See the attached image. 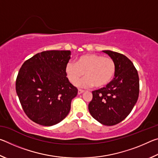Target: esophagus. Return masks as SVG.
Segmentation results:
<instances>
[{
	"label": "esophagus",
	"mask_w": 158,
	"mask_h": 158,
	"mask_svg": "<svg viewBox=\"0 0 158 158\" xmlns=\"http://www.w3.org/2000/svg\"><path fill=\"white\" fill-rule=\"evenodd\" d=\"M84 90H82V89H79L78 90V94H81L82 93H84Z\"/></svg>",
	"instance_id": "1"
}]
</instances>
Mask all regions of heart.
<instances>
[{
  "mask_svg": "<svg viewBox=\"0 0 158 158\" xmlns=\"http://www.w3.org/2000/svg\"><path fill=\"white\" fill-rule=\"evenodd\" d=\"M116 63L111 57L98 53H88L80 56L77 63L69 61L65 67L67 77L72 84H76L85 73V78L78 83L81 86L100 89L110 83L116 73Z\"/></svg>",
  "mask_w": 158,
  "mask_h": 158,
  "instance_id": "heart-1",
  "label": "heart"
}]
</instances>
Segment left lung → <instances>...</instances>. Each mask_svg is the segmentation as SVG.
Wrapping results in <instances>:
<instances>
[{"label":"left lung","instance_id":"1","mask_svg":"<svg viewBox=\"0 0 158 158\" xmlns=\"http://www.w3.org/2000/svg\"><path fill=\"white\" fill-rule=\"evenodd\" d=\"M113 58L116 68L114 78L105 87L93 91L89 105L91 116L105 125H116L132 111L139 93V79L137 69L122 53L103 51Z\"/></svg>","mask_w":158,"mask_h":158}]
</instances>
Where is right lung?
<instances>
[{
	"label": "right lung",
	"instance_id": "add662e5",
	"mask_svg": "<svg viewBox=\"0 0 158 158\" xmlns=\"http://www.w3.org/2000/svg\"><path fill=\"white\" fill-rule=\"evenodd\" d=\"M70 51L50 50L26 60L16 79V91L23 111L33 122L51 126L65 118L78 93L67 78Z\"/></svg>",
	"mask_w": 158,
	"mask_h": 158
}]
</instances>
